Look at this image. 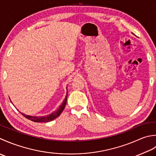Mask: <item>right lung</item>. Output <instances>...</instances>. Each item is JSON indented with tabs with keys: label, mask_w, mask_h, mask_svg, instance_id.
Wrapping results in <instances>:
<instances>
[{
	"label": "right lung",
	"mask_w": 156,
	"mask_h": 156,
	"mask_svg": "<svg viewBox=\"0 0 156 156\" xmlns=\"http://www.w3.org/2000/svg\"><path fill=\"white\" fill-rule=\"evenodd\" d=\"M66 91H67V87H66ZM66 95L65 96V98L63 100L62 103L61 105L59 106L58 108H57L56 110H55V112H53L49 115H46V116H30V115H27V114H25L23 113H22L20 112V113L25 116V118L29 119L31 121L36 122H50L51 120H53L54 119H55L57 117H58L60 116V114L62 113V112L64 110L65 107L66 106V100H67V96H68V91H66Z\"/></svg>",
	"instance_id": "obj_1"
}]
</instances>
